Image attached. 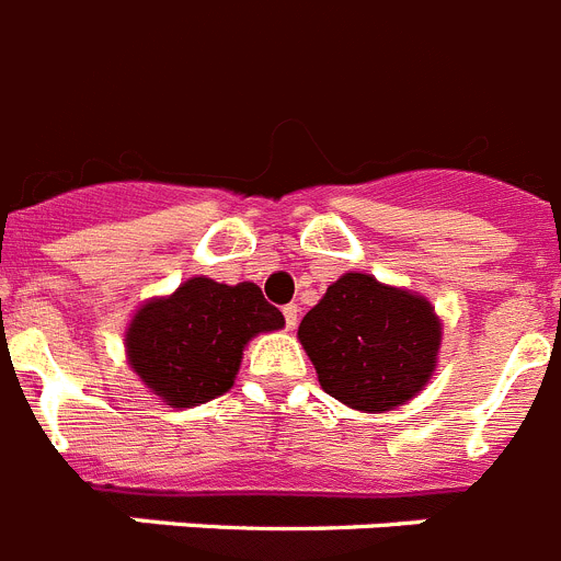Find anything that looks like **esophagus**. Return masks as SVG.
Segmentation results:
<instances>
[{"label":"esophagus","instance_id":"1","mask_svg":"<svg viewBox=\"0 0 561 561\" xmlns=\"http://www.w3.org/2000/svg\"><path fill=\"white\" fill-rule=\"evenodd\" d=\"M282 313H285L287 328H296V321H299V308H296V305H285V308H282Z\"/></svg>","mask_w":561,"mask_h":561}]
</instances>
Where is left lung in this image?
<instances>
[{"label": "left lung", "instance_id": "8db88e82", "mask_svg": "<svg viewBox=\"0 0 561 561\" xmlns=\"http://www.w3.org/2000/svg\"><path fill=\"white\" fill-rule=\"evenodd\" d=\"M299 341L328 396L362 412H387L428 381L440 321L421 296L347 274L301 319Z\"/></svg>", "mask_w": 561, "mask_h": 561}]
</instances>
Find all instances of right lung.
<instances>
[{
    "label": "right lung",
    "mask_w": 561,
    "mask_h": 561,
    "mask_svg": "<svg viewBox=\"0 0 561 561\" xmlns=\"http://www.w3.org/2000/svg\"><path fill=\"white\" fill-rule=\"evenodd\" d=\"M285 324L251 282L220 285L194 276L169 299L138 310L126 333L135 373L169 407H197L233 387L248 339Z\"/></svg>",
    "instance_id": "1"
}]
</instances>
